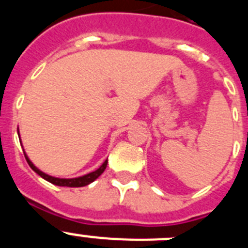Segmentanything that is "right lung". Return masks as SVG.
<instances>
[{"label":"right lung","mask_w":248,"mask_h":248,"mask_svg":"<svg viewBox=\"0 0 248 248\" xmlns=\"http://www.w3.org/2000/svg\"><path fill=\"white\" fill-rule=\"evenodd\" d=\"M25 157H26V160H27L28 165L31 166V169H32L33 171H36L37 174L39 175V176L43 177L45 180L49 181V183L53 184V185H57V186H68V187H82V186L89 185V184L93 183V181L95 180V179H98V177H99L100 175L103 174V171H104L105 168H107V164H108V159H107L104 161V163H103V165L100 166L99 169H97L95 171L89 172V174L84 175V176L76 177V179H59V177L49 176V175L45 174V172H42V171H41V170H38V169H37L36 166L33 165V164L31 163V160L28 159L27 155H26V153H25Z\"/></svg>","instance_id":"1"}]
</instances>
